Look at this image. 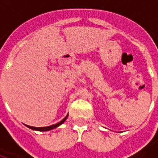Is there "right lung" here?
<instances>
[{"label":"right lung","mask_w":158,"mask_h":158,"mask_svg":"<svg viewBox=\"0 0 158 158\" xmlns=\"http://www.w3.org/2000/svg\"><path fill=\"white\" fill-rule=\"evenodd\" d=\"M67 117H68V115H67L66 116H65V117L61 120V121H60L59 123L55 124V125H50V126H47V127H33V126H29V125H26V126L28 128H30V129H32V130H38V131H48V130H52V129H55V128H56L57 126H59V125H60L61 124H63V123L65 121V120L67 119Z\"/></svg>","instance_id":"1"}]
</instances>
